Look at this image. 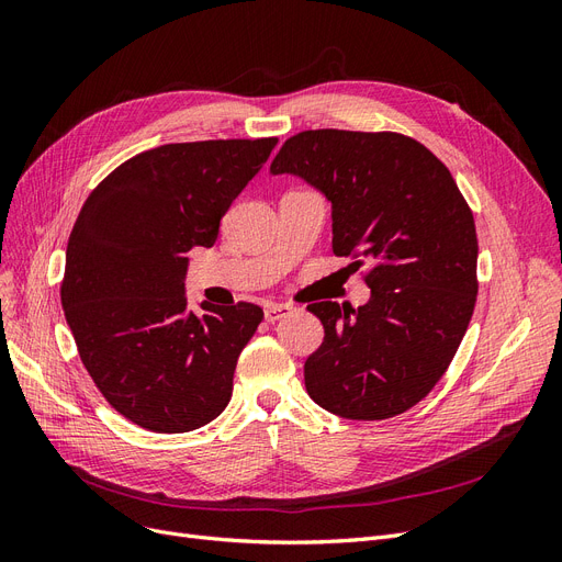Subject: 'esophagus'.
I'll use <instances>...</instances> for the list:
<instances>
[{
    "instance_id": "esophagus-1",
    "label": "esophagus",
    "mask_w": 562,
    "mask_h": 562,
    "mask_svg": "<svg viewBox=\"0 0 562 562\" xmlns=\"http://www.w3.org/2000/svg\"><path fill=\"white\" fill-rule=\"evenodd\" d=\"M288 312H291V307H288V304H267V307H265V318L269 323H274V321L283 318Z\"/></svg>"
}]
</instances>
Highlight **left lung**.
Instances as JSON below:
<instances>
[{"label":"left lung","mask_w":562,"mask_h":562,"mask_svg":"<svg viewBox=\"0 0 562 562\" xmlns=\"http://www.w3.org/2000/svg\"><path fill=\"white\" fill-rule=\"evenodd\" d=\"M269 171L326 196L333 252L372 265L363 307H307L326 333L304 363L307 394L347 419L405 413L443 378L479 293L473 213L454 178L407 135L337 128L288 138Z\"/></svg>","instance_id":"8db88e82"}]
</instances>
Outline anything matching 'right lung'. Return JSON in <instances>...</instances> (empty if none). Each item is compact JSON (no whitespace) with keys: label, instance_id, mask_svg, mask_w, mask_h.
<instances>
[{"label":"right lung","instance_id":"obj_1","mask_svg":"<svg viewBox=\"0 0 562 562\" xmlns=\"http://www.w3.org/2000/svg\"><path fill=\"white\" fill-rule=\"evenodd\" d=\"M277 138L147 149L100 182L72 227L63 312L100 394L157 434L203 427L232 398L234 368L262 310L187 307L194 246L211 248L232 201L260 173Z\"/></svg>","mask_w":562,"mask_h":562}]
</instances>
